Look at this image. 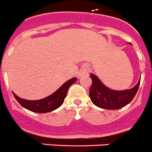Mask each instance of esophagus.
I'll return each mask as SVG.
<instances>
[{"instance_id": "obj_1", "label": "esophagus", "mask_w": 152, "mask_h": 152, "mask_svg": "<svg viewBox=\"0 0 152 152\" xmlns=\"http://www.w3.org/2000/svg\"><path fill=\"white\" fill-rule=\"evenodd\" d=\"M88 74H89V69H88V68L86 67V66H83V67H82L81 69H80V71L78 72L77 76H78V77H82L88 75Z\"/></svg>"}]
</instances>
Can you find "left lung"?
Masks as SVG:
<instances>
[{
    "label": "left lung",
    "instance_id": "1",
    "mask_svg": "<svg viewBox=\"0 0 152 152\" xmlns=\"http://www.w3.org/2000/svg\"><path fill=\"white\" fill-rule=\"evenodd\" d=\"M90 77L92 83L89 90V98L95 106L107 110H118L128 104L137 94L140 83V79L131 89L113 90L105 86L94 74L91 73Z\"/></svg>",
    "mask_w": 152,
    "mask_h": 152
}]
</instances>
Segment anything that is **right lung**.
<instances>
[{
  "mask_svg": "<svg viewBox=\"0 0 152 152\" xmlns=\"http://www.w3.org/2000/svg\"><path fill=\"white\" fill-rule=\"evenodd\" d=\"M76 80H77L76 77H72V79L63 83L53 94L39 100H26L19 98L14 92L12 93L17 102L25 109L29 110L32 112L39 113H49L57 109L63 104L65 98L66 97L68 89L73 83H75Z\"/></svg>",
  "mask_w": 152,
  "mask_h": 152,
  "instance_id": "right-lung-1",
  "label": "right lung"
}]
</instances>
